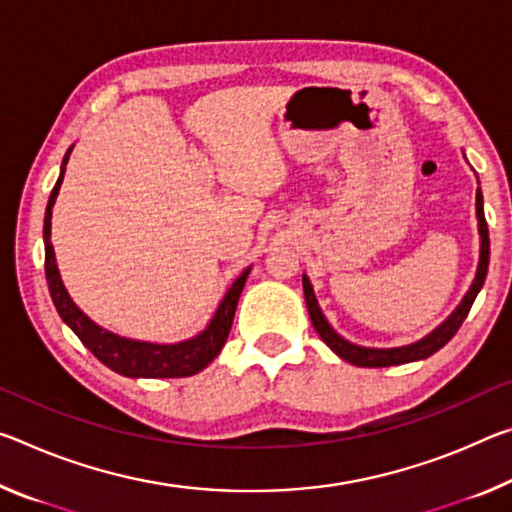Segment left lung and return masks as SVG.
Wrapping results in <instances>:
<instances>
[{
    "label": "left lung",
    "mask_w": 512,
    "mask_h": 512,
    "mask_svg": "<svg viewBox=\"0 0 512 512\" xmlns=\"http://www.w3.org/2000/svg\"><path fill=\"white\" fill-rule=\"evenodd\" d=\"M476 218H478V234H481V257H478L476 278L472 282V287H469V291L465 294V298H462V303L456 307V312H453L440 328H435L431 335H426L424 339H419V342H415V344L399 346V348H367V346L346 342V339L339 337L337 332L332 330L330 323L326 321V316H323L319 303H316V296H314L310 280H307V275H303L307 312H310L312 326L316 332H319V337L339 355V358L355 364V367H392V364L424 360V358H428V355L440 351V348L449 342L453 335H456L458 328L462 326V321L467 319V314H469V310H472L478 291H481V287H483L485 275H488L490 237H488V223H485V214H483L481 189L476 191Z\"/></svg>",
    "instance_id": "8db88e82"
}]
</instances>
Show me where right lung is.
I'll return each mask as SVG.
<instances>
[{"label":"right lung","instance_id":"add662e5","mask_svg":"<svg viewBox=\"0 0 512 512\" xmlns=\"http://www.w3.org/2000/svg\"><path fill=\"white\" fill-rule=\"evenodd\" d=\"M72 148H68L66 157L61 164V175L56 180L50 202L45 209V227H43V239H45V278L47 287H50L52 300L56 305V312L61 314V319L68 323L70 330L81 339L88 351H91L97 360L107 364L111 371L120 373L127 378H184L193 376L207 367L221 348L225 346V339L230 335L234 310H237L239 296L246 285V278L250 269L243 271L234 285L227 289L225 298L218 305L214 319L209 321V326L200 332V335L186 339V342L177 344H152V342H139V339H127L113 332L97 326L95 321L79 310L68 296L66 287H63L59 269H56V257L54 246L50 241L52 230V207L59 196L63 173H66V164L70 159Z\"/></svg>","mask_w":512,"mask_h":512}]
</instances>
